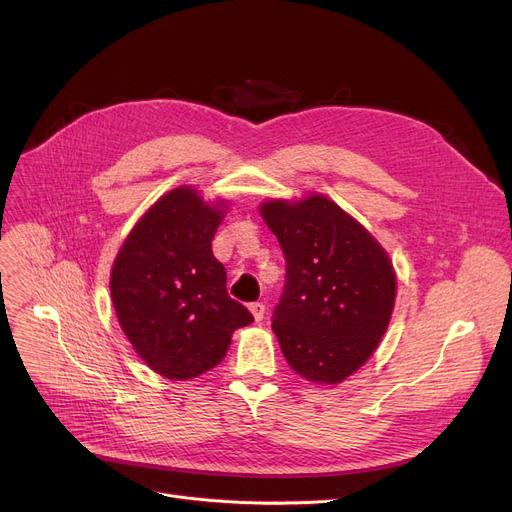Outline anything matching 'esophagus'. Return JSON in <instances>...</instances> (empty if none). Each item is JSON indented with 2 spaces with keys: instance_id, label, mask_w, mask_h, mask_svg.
<instances>
[{
  "instance_id": "obj_1",
  "label": "esophagus",
  "mask_w": 512,
  "mask_h": 512,
  "mask_svg": "<svg viewBox=\"0 0 512 512\" xmlns=\"http://www.w3.org/2000/svg\"><path fill=\"white\" fill-rule=\"evenodd\" d=\"M249 309H251L255 321H261V319H263V315H265V305H263V303H251Z\"/></svg>"
}]
</instances>
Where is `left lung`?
Segmentation results:
<instances>
[{
    "mask_svg": "<svg viewBox=\"0 0 512 512\" xmlns=\"http://www.w3.org/2000/svg\"><path fill=\"white\" fill-rule=\"evenodd\" d=\"M265 224L276 234L286 282L272 330L288 365L309 382L338 384L380 344L396 299L386 251L334 201H267Z\"/></svg>",
    "mask_w": 512,
    "mask_h": 512,
    "instance_id": "8db88e82",
    "label": "left lung"
}]
</instances>
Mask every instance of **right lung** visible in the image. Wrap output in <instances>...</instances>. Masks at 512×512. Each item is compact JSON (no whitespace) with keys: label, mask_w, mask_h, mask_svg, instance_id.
<instances>
[{"label":"right lung","mask_w":512,"mask_h":512,"mask_svg":"<svg viewBox=\"0 0 512 512\" xmlns=\"http://www.w3.org/2000/svg\"><path fill=\"white\" fill-rule=\"evenodd\" d=\"M222 211L188 186L161 197L132 228L112 267V301L134 351L168 380L218 365L251 311L230 299L211 240Z\"/></svg>","instance_id":"obj_1"}]
</instances>
